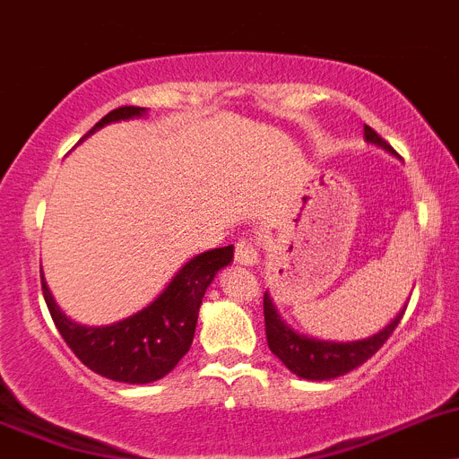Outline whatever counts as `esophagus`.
<instances>
[{
  "label": "esophagus",
  "mask_w": 459,
  "mask_h": 459,
  "mask_svg": "<svg viewBox=\"0 0 459 459\" xmlns=\"http://www.w3.org/2000/svg\"><path fill=\"white\" fill-rule=\"evenodd\" d=\"M258 255V247L251 239H239L235 245V263H239V265H255Z\"/></svg>",
  "instance_id": "esophagus-1"
}]
</instances>
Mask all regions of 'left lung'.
Returning <instances> with one entry per match:
<instances>
[{
    "mask_svg": "<svg viewBox=\"0 0 459 459\" xmlns=\"http://www.w3.org/2000/svg\"><path fill=\"white\" fill-rule=\"evenodd\" d=\"M366 130V139L370 143H377V146L391 151V146L379 137L377 132L370 126H363ZM407 308V307H404ZM403 311L391 320L389 327H384L382 332H377L375 336L363 338V341H352V342H329V341H316V338H307L301 333L292 332L286 322L281 320L279 313H276L272 299L263 297V313H265V332H267V345H270L272 352L286 363V368L292 370L295 375L304 379H333L341 377V375L350 373L357 366L368 361L379 348H382L386 338L394 333V329L398 327Z\"/></svg>",
    "mask_w": 459,
    "mask_h": 459,
    "instance_id": "obj_1",
    "label": "left lung"
}]
</instances>
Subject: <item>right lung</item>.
Segmentation results:
<instances>
[{
	"label": "right lung",
	"mask_w": 459,
	"mask_h": 459,
	"mask_svg": "<svg viewBox=\"0 0 459 459\" xmlns=\"http://www.w3.org/2000/svg\"><path fill=\"white\" fill-rule=\"evenodd\" d=\"M143 107H118L102 117L91 132L114 121L142 117ZM84 134V137H89ZM233 260V245L196 255L173 276L151 307L109 327H82L64 316L43 283L45 304L61 338L86 368L114 382L148 384L164 377L187 354L199 307L214 274Z\"/></svg>",
	"instance_id": "obj_1"
}]
</instances>
